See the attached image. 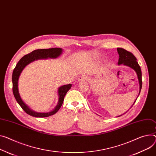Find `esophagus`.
Returning <instances> with one entry per match:
<instances>
[{
  "instance_id": "34e87169",
  "label": "esophagus",
  "mask_w": 156,
  "mask_h": 156,
  "mask_svg": "<svg viewBox=\"0 0 156 156\" xmlns=\"http://www.w3.org/2000/svg\"><path fill=\"white\" fill-rule=\"evenodd\" d=\"M87 76H84V75H82V76H80L78 77V80L79 81H84L87 80Z\"/></svg>"
}]
</instances>
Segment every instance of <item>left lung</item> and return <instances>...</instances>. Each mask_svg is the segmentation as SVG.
Listing matches in <instances>:
<instances>
[{
	"label": "left lung",
	"instance_id": "1",
	"mask_svg": "<svg viewBox=\"0 0 156 156\" xmlns=\"http://www.w3.org/2000/svg\"><path fill=\"white\" fill-rule=\"evenodd\" d=\"M117 52L119 55L118 65L120 66V65L122 64L124 66H128V67H130L131 69H133L134 70H135V72L136 73V74H137V78H138V80H139V95L141 89H142V73H141L140 67L138 62H137V58L131 52H128L127 51L122 49V48H117ZM139 95H138V96H139ZM137 99H136L134 103L136 102ZM134 104H133V105H134ZM132 107H133V105H132ZM120 116L121 115H119L118 117H120Z\"/></svg>",
	"mask_w": 156,
	"mask_h": 156
}]
</instances>
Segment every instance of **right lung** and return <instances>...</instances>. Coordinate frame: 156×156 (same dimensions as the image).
<instances>
[{"label": "right lung", "instance_id": "add662e5", "mask_svg": "<svg viewBox=\"0 0 156 156\" xmlns=\"http://www.w3.org/2000/svg\"><path fill=\"white\" fill-rule=\"evenodd\" d=\"M62 52L63 50L61 48L37 49L22 57L17 64L13 71L12 77L13 94L18 104L22 107V109L27 114L35 117H46L55 114L61 107L66 94L72 87V84H70V83L67 85H64L58 88V102L57 105L52 111L48 112H37L30 109L29 106L23 102V101L21 99L18 88V81L23 69L30 63L35 61H37V60L46 59L49 58H56L62 54Z\"/></svg>", "mask_w": 156, "mask_h": 156}]
</instances>
